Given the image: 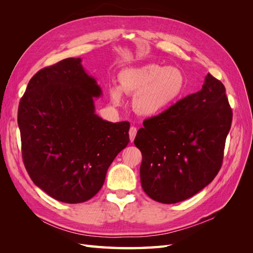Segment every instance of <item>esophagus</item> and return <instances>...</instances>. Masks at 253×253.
Returning a JSON list of instances; mask_svg holds the SVG:
<instances>
[{
  "label": "esophagus",
  "instance_id": "1",
  "mask_svg": "<svg viewBox=\"0 0 253 253\" xmlns=\"http://www.w3.org/2000/svg\"><path fill=\"white\" fill-rule=\"evenodd\" d=\"M136 134H137V128H136L135 126H131V127H129L128 135H129V139H131V141H134Z\"/></svg>",
  "mask_w": 253,
  "mask_h": 253
}]
</instances>
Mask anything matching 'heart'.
Listing matches in <instances>:
<instances>
[{
  "label": "heart",
  "instance_id": "b5f03b06",
  "mask_svg": "<svg viewBox=\"0 0 253 253\" xmlns=\"http://www.w3.org/2000/svg\"><path fill=\"white\" fill-rule=\"evenodd\" d=\"M120 86H112L110 96L115 104L124 102V93L135 95L134 110L142 116H157L177 100L185 87V77L173 66L147 64L126 68L119 74Z\"/></svg>",
  "mask_w": 253,
  "mask_h": 253
}]
</instances>
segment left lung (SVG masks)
<instances>
[{
	"label": "left lung",
	"instance_id": "8db88e82",
	"mask_svg": "<svg viewBox=\"0 0 253 253\" xmlns=\"http://www.w3.org/2000/svg\"><path fill=\"white\" fill-rule=\"evenodd\" d=\"M231 122L226 88L211 74L197 93L145 119L134 140L142 154L140 180L145 194L175 204L208 186L223 164Z\"/></svg>",
	"mask_w": 253,
	"mask_h": 253
}]
</instances>
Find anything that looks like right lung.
<instances>
[{
    "label": "right lung",
    "instance_id": "right-lung-1",
    "mask_svg": "<svg viewBox=\"0 0 253 253\" xmlns=\"http://www.w3.org/2000/svg\"><path fill=\"white\" fill-rule=\"evenodd\" d=\"M101 94L81 59L67 58L38 72L20 100L23 163L35 185L59 202L95 196L129 142L127 121L113 124L95 114L94 97Z\"/></svg>",
    "mask_w": 253,
    "mask_h": 253
}]
</instances>
